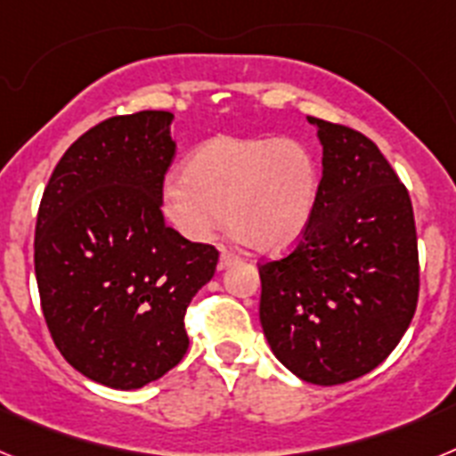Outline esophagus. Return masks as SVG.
Returning a JSON list of instances; mask_svg holds the SVG:
<instances>
[{
	"label": "esophagus",
	"instance_id": "esophagus-1",
	"mask_svg": "<svg viewBox=\"0 0 456 456\" xmlns=\"http://www.w3.org/2000/svg\"><path fill=\"white\" fill-rule=\"evenodd\" d=\"M240 263V256L232 251H228V248H221V257H219V269H225L231 267V265Z\"/></svg>",
	"mask_w": 456,
	"mask_h": 456
}]
</instances>
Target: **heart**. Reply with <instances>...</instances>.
I'll return each mask as SVG.
<instances>
[{
  "label": "heart",
  "mask_w": 456,
  "mask_h": 456,
  "mask_svg": "<svg viewBox=\"0 0 456 456\" xmlns=\"http://www.w3.org/2000/svg\"><path fill=\"white\" fill-rule=\"evenodd\" d=\"M317 196L320 167L304 143L219 134L193 148L183 178L168 180L162 209L191 241L215 240L228 216L232 235L248 248L278 253L304 235Z\"/></svg>",
  "instance_id": "heart-1"
}]
</instances>
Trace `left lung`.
<instances>
[{
    "instance_id": "1",
    "label": "left lung",
    "mask_w": 456,
    "mask_h": 456,
    "mask_svg": "<svg viewBox=\"0 0 456 456\" xmlns=\"http://www.w3.org/2000/svg\"><path fill=\"white\" fill-rule=\"evenodd\" d=\"M322 141L315 212L299 244L257 263L260 324L273 356L299 379L338 386L384 363L420 292L409 191L374 141L313 118Z\"/></svg>"
}]
</instances>
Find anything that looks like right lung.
Returning a JSON list of instances; mask_svg holds the SVG:
<instances>
[{"label":"right lung","instance_id":"1","mask_svg":"<svg viewBox=\"0 0 456 456\" xmlns=\"http://www.w3.org/2000/svg\"><path fill=\"white\" fill-rule=\"evenodd\" d=\"M171 111L114 116L59 159L36 219L40 308L56 349L84 377L132 390L189 347L184 313L219 251L168 228Z\"/></svg>","mask_w":456,"mask_h":456}]
</instances>
